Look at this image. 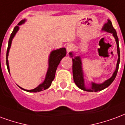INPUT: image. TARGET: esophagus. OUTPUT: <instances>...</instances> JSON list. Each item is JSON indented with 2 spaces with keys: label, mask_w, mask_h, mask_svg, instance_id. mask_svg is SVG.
I'll return each mask as SVG.
<instances>
[{
  "label": "esophagus",
  "mask_w": 125,
  "mask_h": 125,
  "mask_svg": "<svg viewBox=\"0 0 125 125\" xmlns=\"http://www.w3.org/2000/svg\"><path fill=\"white\" fill-rule=\"evenodd\" d=\"M66 49H67V53H69V52H70L73 50V45H72V44H68L67 46Z\"/></svg>",
  "instance_id": "obj_1"
}]
</instances>
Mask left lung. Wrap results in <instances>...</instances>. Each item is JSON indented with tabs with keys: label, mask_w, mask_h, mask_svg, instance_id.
<instances>
[{
	"label": "left lung",
	"mask_w": 125,
	"mask_h": 125,
	"mask_svg": "<svg viewBox=\"0 0 125 125\" xmlns=\"http://www.w3.org/2000/svg\"><path fill=\"white\" fill-rule=\"evenodd\" d=\"M103 30H105L108 32L112 33L113 36L115 38L116 42H117V53H118V55H119V58H118V61H117V68L115 72H114V73L113 75V76L105 81L103 83L101 84H96L94 83H92V85L90 89H85V85H84V80L83 77V72H82V69H81V61L80 59V57L77 56L73 58L72 61H73V65H72V71H73V81H74L75 83L76 84V85L79 87V89H81L83 91H90V92H93V91H101L103 89H104L107 87L111 85L113 83V81H114L115 77L117 76V72H118V70H119V62H120V50H119V38L117 37V32L116 30L115 29L113 25H112L111 22L109 20H108L107 22L105 25L104 27L103 28ZM71 55H72V53H70Z\"/></svg>",
	"instance_id": "obj_1"
}]
</instances>
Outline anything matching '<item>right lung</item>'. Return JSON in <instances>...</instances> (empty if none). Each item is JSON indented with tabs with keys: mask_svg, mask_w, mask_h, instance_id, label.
<instances>
[{
	"mask_svg": "<svg viewBox=\"0 0 125 125\" xmlns=\"http://www.w3.org/2000/svg\"><path fill=\"white\" fill-rule=\"evenodd\" d=\"M24 20H21L20 22L18 23V25L22 24L24 22ZM18 30V26H16L14 28L13 31H12L10 35V37L9 38V41H8V48H7V51H6V65H7V69H8V72H10L8 62V52H9L12 40L13 37L14 36V35H15ZM65 55H66V49L65 48H62L52 52V53H50V59H49V68L44 83H42L41 85H40L38 87H37L36 88L34 89H31V90H26V89H24L21 88V87L20 88L22 89L25 91H28V92H39V91H44L46 89L50 87V86L52 84V82L53 81V80L55 78V72H56L57 67H58V65L60 63V61L62 60V59L63 57H65Z\"/></svg>",
	"mask_w": 125,
	"mask_h": 125,
	"instance_id": "1",
	"label": "right lung"
}]
</instances>
